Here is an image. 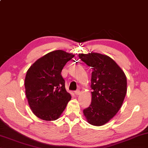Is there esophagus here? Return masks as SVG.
I'll use <instances>...</instances> for the list:
<instances>
[{"mask_svg": "<svg viewBox=\"0 0 148 148\" xmlns=\"http://www.w3.org/2000/svg\"><path fill=\"white\" fill-rule=\"evenodd\" d=\"M74 93L76 95H78L79 93H80V91H79V90H76V91H74Z\"/></svg>", "mask_w": 148, "mask_h": 148, "instance_id": "esophagus-1", "label": "esophagus"}]
</instances>
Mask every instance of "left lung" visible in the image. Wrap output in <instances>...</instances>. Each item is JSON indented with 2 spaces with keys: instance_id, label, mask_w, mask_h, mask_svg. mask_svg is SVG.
<instances>
[{
  "instance_id": "1",
  "label": "left lung",
  "mask_w": 148,
  "mask_h": 148,
  "mask_svg": "<svg viewBox=\"0 0 148 148\" xmlns=\"http://www.w3.org/2000/svg\"><path fill=\"white\" fill-rule=\"evenodd\" d=\"M79 58L91 67V103L83 112L93 126H102L119 111L127 91L126 77L119 65L107 55L91 53Z\"/></svg>"
}]
</instances>
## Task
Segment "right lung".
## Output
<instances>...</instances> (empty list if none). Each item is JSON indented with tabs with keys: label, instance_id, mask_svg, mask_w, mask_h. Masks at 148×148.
Listing matches in <instances>:
<instances>
[{
	"label": "right lung",
	"instance_id": "right-lung-1",
	"mask_svg": "<svg viewBox=\"0 0 148 148\" xmlns=\"http://www.w3.org/2000/svg\"><path fill=\"white\" fill-rule=\"evenodd\" d=\"M74 57L64 51H54L39 58L28 69L25 78V95L30 108L38 118L57 120L71 99L61 72Z\"/></svg>",
	"mask_w": 148,
	"mask_h": 148
}]
</instances>
